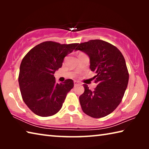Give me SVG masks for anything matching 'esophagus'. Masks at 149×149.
I'll list each match as a JSON object with an SVG mask.
<instances>
[{
	"label": "esophagus",
	"mask_w": 149,
	"mask_h": 149,
	"mask_svg": "<svg viewBox=\"0 0 149 149\" xmlns=\"http://www.w3.org/2000/svg\"><path fill=\"white\" fill-rule=\"evenodd\" d=\"M74 86L75 87V86H78V85H81L79 82L77 81H74Z\"/></svg>",
	"instance_id": "1"
}]
</instances>
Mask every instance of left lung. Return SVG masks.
<instances>
[{"label": "left lung", "mask_w": 149, "mask_h": 149, "mask_svg": "<svg viewBox=\"0 0 149 149\" xmlns=\"http://www.w3.org/2000/svg\"><path fill=\"white\" fill-rule=\"evenodd\" d=\"M85 52L90 58V69L97 86L94 91L84 84L79 102L85 114L100 118L112 113L120 104L129 81L124 57L109 42L95 39L78 44L75 50Z\"/></svg>", "instance_id": "obj_1"}]
</instances>
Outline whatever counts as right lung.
Instances as JSON below:
<instances>
[{"label": "right lung", "mask_w": 149, "mask_h": 149, "mask_svg": "<svg viewBox=\"0 0 149 149\" xmlns=\"http://www.w3.org/2000/svg\"><path fill=\"white\" fill-rule=\"evenodd\" d=\"M77 43L41 42L27 52L19 67L18 82L22 99L33 112L42 117L54 115L61 109L67 93L74 87L72 79L57 84L54 74L65 56Z\"/></svg>", "instance_id": "1"}]
</instances>
